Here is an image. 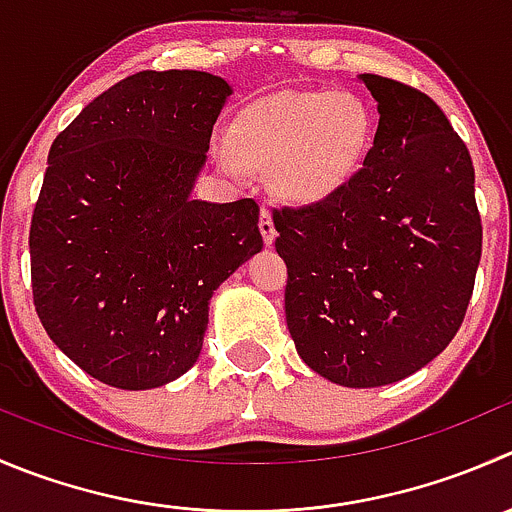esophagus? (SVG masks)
<instances>
[{"mask_svg":"<svg viewBox=\"0 0 512 512\" xmlns=\"http://www.w3.org/2000/svg\"><path fill=\"white\" fill-rule=\"evenodd\" d=\"M260 235H262V242H265L267 247H270L272 242H275L277 230H275V222H272L270 210H262L260 212Z\"/></svg>","mask_w":512,"mask_h":512,"instance_id":"34e87169","label":"esophagus"}]
</instances>
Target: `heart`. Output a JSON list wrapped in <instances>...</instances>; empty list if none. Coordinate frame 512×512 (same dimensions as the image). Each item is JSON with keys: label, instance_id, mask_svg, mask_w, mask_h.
<instances>
[{"label": "heart", "instance_id": "obj_1", "mask_svg": "<svg viewBox=\"0 0 512 512\" xmlns=\"http://www.w3.org/2000/svg\"><path fill=\"white\" fill-rule=\"evenodd\" d=\"M370 135V112L352 94L285 92L247 107L235 122V145L217 142L215 160L232 177L245 175V162L275 170L282 200L315 207L350 185Z\"/></svg>", "mask_w": 512, "mask_h": 512}]
</instances>
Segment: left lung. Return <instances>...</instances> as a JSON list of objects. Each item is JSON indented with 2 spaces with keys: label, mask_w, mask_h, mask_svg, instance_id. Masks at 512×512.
Returning a JSON list of instances; mask_svg holds the SVG:
<instances>
[{
  "label": "left lung",
  "mask_w": 512,
  "mask_h": 512,
  "mask_svg": "<svg viewBox=\"0 0 512 512\" xmlns=\"http://www.w3.org/2000/svg\"><path fill=\"white\" fill-rule=\"evenodd\" d=\"M377 132L350 185L275 210L297 355L342 388H380L438 357L463 325L483 250L475 170L443 109L360 74Z\"/></svg>",
  "instance_id": "1"
}]
</instances>
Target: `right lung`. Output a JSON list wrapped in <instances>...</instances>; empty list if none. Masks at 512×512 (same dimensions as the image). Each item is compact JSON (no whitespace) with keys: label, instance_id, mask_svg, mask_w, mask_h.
<instances>
[{"label":"right lung","instance_id":"obj_1","mask_svg":"<svg viewBox=\"0 0 512 512\" xmlns=\"http://www.w3.org/2000/svg\"><path fill=\"white\" fill-rule=\"evenodd\" d=\"M232 87L137 72L59 132L29 230L34 307L94 380L152 390L197 362L217 287L262 250L255 200H192Z\"/></svg>","mask_w":512,"mask_h":512}]
</instances>
